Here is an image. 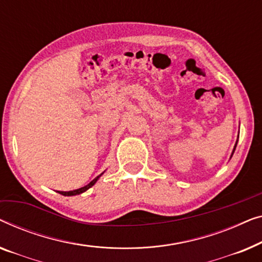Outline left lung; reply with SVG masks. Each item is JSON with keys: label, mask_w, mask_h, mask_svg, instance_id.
<instances>
[{"label": "left lung", "mask_w": 262, "mask_h": 262, "mask_svg": "<svg viewBox=\"0 0 262 262\" xmlns=\"http://www.w3.org/2000/svg\"><path fill=\"white\" fill-rule=\"evenodd\" d=\"M237 143V142H236ZM235 148H236V145H235V147H234V150H235Z\"/></svg>", "instance_id": "1"}]
</instances>
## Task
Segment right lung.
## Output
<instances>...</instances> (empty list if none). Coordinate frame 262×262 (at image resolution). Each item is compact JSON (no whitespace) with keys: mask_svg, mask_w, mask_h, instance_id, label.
I'll return each instance as SVG.
<instances>
[{"mask_svg":"<svg viewBox=\"0 0 262 262\" xmlns=\"http://www.w3.org/2000/svg\"><path fill=\"white\" fill-rule=\"evenodd\" d=\"M98 178H99V176L96 177V178H95L94 180H91V182H90L89 184H88V185L80 187V189H77V190H73V191H68V192H64V191H59V193L62 194V196H75V194L83 193L84 191H86L88 189H90V187L93 186L96 182H97Z\"/></svg>","mask_w":262,"mask_h":262,"instance_id":"add662e5","label":"right lung"}]
</instances>
